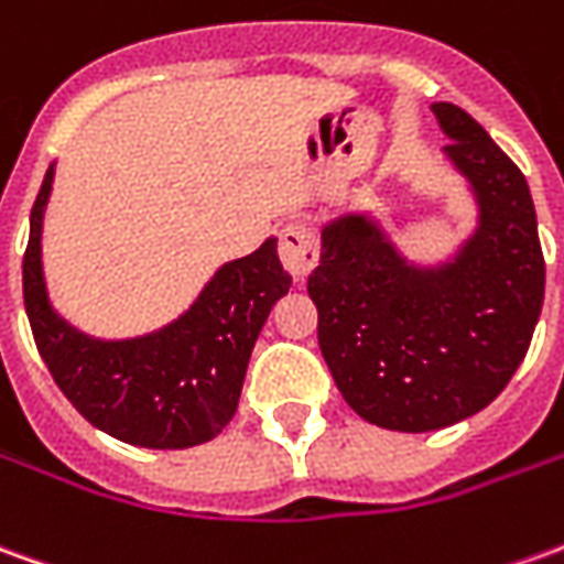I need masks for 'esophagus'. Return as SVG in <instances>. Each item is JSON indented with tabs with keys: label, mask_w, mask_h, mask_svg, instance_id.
<instances>
[{
	"label": "esophagus",
	"mask_w": 564,
	"mask_h": 564,
	"mask_svg": "<svg viewBox=\"0 0 564 564\" xmlns=\"http://www.w3.org/2000/svg\"><path fill=\"white\" fill-rule=\"evenodd\" d=\"M278 253H281L283 269L290 271V278L305 281L311 271H314V265H317V259H321V247H317L314 228L308 223H302V219L286 223L281 228V247H278Z\"/></svg>",
	"instance_id": "obj_1"
}]
</instances>
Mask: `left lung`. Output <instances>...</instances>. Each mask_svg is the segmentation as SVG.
<instances>
[{
	"instance_id": "left-lung-1",
	"label": "left lung",
	"mask_w": 564,
	"mask_h": 564,
	"mask_svg": "<svg viewBox=\"0 0 564 564\" xmlns=\"http://www.w3.org/2000/svg\"><path fill=\"white\" fill-rule=\"evenodd\" d=\"M446 152L474 183L479 231L455 265L415 271L376 226L323 228L308 278L317 341L345 403L378 427L424 433L486 409L522 364L543 305L529 183L460 106L433 104Z\"/></svg>"
}]
</instances>
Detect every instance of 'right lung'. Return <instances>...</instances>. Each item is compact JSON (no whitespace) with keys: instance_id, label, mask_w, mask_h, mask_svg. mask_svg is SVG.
Instances as JSON below:
<instances>
[{"instance_id":"obj_1","label":"right lung","mask_w":564,"mask_h":564,"mask_svg":"<svg viewBox=\"0 0 564 564\" xmlns=\"http://www.w3.org/2000/svg\"><path fill=\"white\" fill-rule=\"evenodd\" d=\"M48 167L30 214L23 253V305L35 348L78 412L121 443L188 448L214 440L238 412L243 376L259 329L290 290L278 243L219 269L192 308L155 336L94 341L51 311L42 281V214L51 192Z\"/></svg>"}]
</instances>
